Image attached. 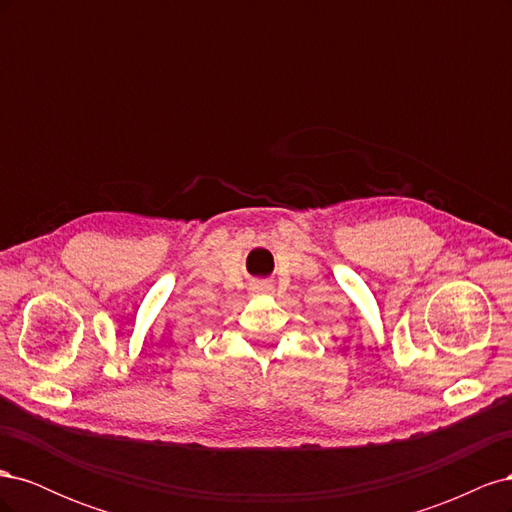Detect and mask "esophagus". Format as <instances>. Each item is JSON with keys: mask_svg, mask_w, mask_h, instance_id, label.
Returning a JSON list of instances; mask_svg holds the SVG:
<instances>
[{"mask_svg": "<svg viewBox=\"0 0 512 512\" xmlns=\"http://www.w3.org/2000/svg\"><path fill=\"white\" fill-rule=\"evenodd\" d=\"M256 288H258V290H269L271 286H256Z\"/></svg>", "mask_w": 512, "mask_h": 512, "instance_id": "obj_1", "label": "esophagus"}]
</instances>
